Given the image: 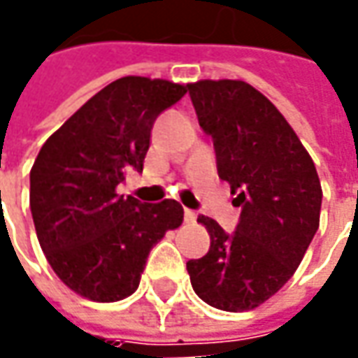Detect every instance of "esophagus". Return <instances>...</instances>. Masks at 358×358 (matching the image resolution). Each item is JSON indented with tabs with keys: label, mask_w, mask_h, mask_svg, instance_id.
Returning <instances> with one entry per match:
<instances>
[{
	"label": "esophagus",
	"mask_w": 358,
	"mask_h": 358,
	"mask_svg": "<svg viewBox=\"0 0 358 358\" xmlns=\"http://www.w3.org/2000/svg\"><path fill=\"white\" fill-rule=\"evenodd\" d=\"M184 222H186V224H194V222H196V212L186 210V212H184Z\"/></svg>",
	"instance_id": "34e87169"
}]
</instances>
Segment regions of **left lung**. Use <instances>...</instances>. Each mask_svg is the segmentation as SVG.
<instances>
[{
  "mask_svg": "<svg viewBox=\"0 0 358 358\" xmlns=\"http://www.w3.org/2000/svg\"><path fill=\"white\" fill-rule=\"evenodd\" d=\"M188 93L200 127L214 141L217 176L241 208L234 234L198 216L210 250L186 264L192 287L222 311L255 309L301 264L319 228L321 182L295 130L252 85L198 80Z\"/></svg>",
  "mask_w": 358,
  "mask_h": 358,
  "instance_id": "1",
  "label": "left lung"
}]
</instances>
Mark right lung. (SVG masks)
<instances>
[{
    "mask_svg": "<svg viewBox=\"0 0 358 358\" xmlns=\"http://www.w3.org/2000/svg\"><path fill=\"white\" fill-rule=\"evenodd\" d=\"M186 91L164 79L113 80L35 158L29 206L39 245L57 278L91 301L132 295L150 250L184 220L176 200L142 203L117 186L142 172L155 120Z\"/></svg>",
    "mask_w": 358,
    "mask_h": 358,
    "instance_id": "obj_1",
    "label": "right lung"
}]
</instances>
